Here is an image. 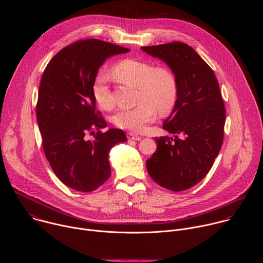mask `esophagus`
Segmentation results:
<instances>
[{
	"label": "esophagus",
	"mask_w": 263,
	"mask_h": 263,
	"mask_svg": "<svg viewBox=\"0 0 263 263\" xmlns=\"http://www.w3.org/2000/svg\"><path fill=\"white\" fill-rule=\"evenodd\" d=\"M127 136H128V139H129V140H140V139H141V137H140L139 135H137V134H135V133H133V132H129V133L127 134Z\"/></svg>",
	"instance_id": "esophagus-1"
}]
</instances>
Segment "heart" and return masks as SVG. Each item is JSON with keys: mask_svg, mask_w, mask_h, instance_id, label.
<instances>
[{"mask_svg": "<svg viewBox=\"0 0 263 263\" xmlns=\"http://www.w3.org/2000/svg\"><path fill=\"white\" fill-rule=\"evenodd\" d=\"M121 82L137 88V102L133 108L120 109L114 117V123L126 130L139 132L151 123L158 110L161 115L170 112L178 98V84L174 72L164 66L135 59H125L111 70ZM107 74H98L91 92L97 104L105 110L112 107Z\"/></svg>", "mask_w": 263, "mask_h": 263, "instance_id": "1", "label": "heart"}]
</instances>
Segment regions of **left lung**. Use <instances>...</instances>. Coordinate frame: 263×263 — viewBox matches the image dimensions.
Here are the masks:
<instances>
[{"label": "left lung", "mask_w": 263, "mask_h": 263, "mask_svg": "<svg viewBox=\"0 0 263 263\" xmlns=\"http://www.w3.org/2000/svg\"><path fill=\"white\" fill-rule=\"evenodd\" d=\"M141 50L164 61L174 72L178 98L162 128L174 136L156 137L157 149L146 170L160 186L182 192L210 171L223 139L226 109L211 67L189 45L180 42Z\"/></svg>", "instance_id": "obj_1"}]
</instances>
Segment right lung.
<instances>
[{"instance_id": "obj_1", "label": "right lung", "mask_w": 263, "mask_h": 263, "mask_svg": "<svg viewBox=\"0 0 263 263\" xmlns=\"http://www.w3.org/2000/svg\"><path fill=\"white\" fill-rule=\"evenodd\" d=\"M129 51L100 40L78 41L59 51L44 71L37 123L52 170L71 190L99 189L111 174L110 149L127 141L123 130H105L107 123L96 110L91 87L107 58ZM86 134L94 137L88 140Z\"/></svg>"}]
</instances>
